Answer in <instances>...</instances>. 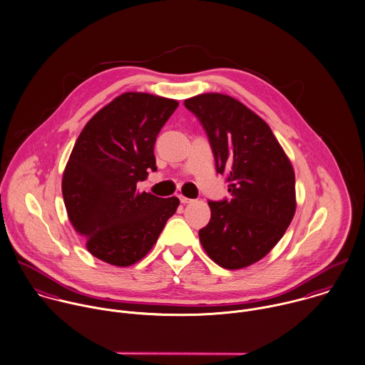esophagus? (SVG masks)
Segmentation results:
<instances>
[{
	"label": "esophagus",
	"instance_id": "obj_1",
	"mask_svg": "<svg viewBox=\"0 0 365 365\" xmlns=\"http://www.w3.org/2000/svg\"><path fill=\"white\" fill-rule=\"evenodd\" d=\"M180 201H181V204H190V202H192V200H190V198H187V197H184V195H180Z\"/></svg>",
	"mask_w": 365,
	"mask_h": 365
}]
</instances>
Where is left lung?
<instances>
[{
	"instance_id": "left-lung-1",
	"label": "left lung",
	"mask_w": 365,
	"mask_h": 365,
	"mask_svg": "<svg viewBox=\"0 0 365 365\" xmlns=\"http://www.w3.org/2000/svg\"><path fill=\"white\" fill-rule=\"evenodd\" d=\"M184 106L204 125L231 192V200L208 202L211 220L200 241L221 267H247L274 247L294 217L293 165L269 124L235 98L202 93Z\"/></svg>"
}]
</instances>
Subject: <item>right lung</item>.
<instances>
[{
    "label": "right lung",
    "instance_id": "obj_1",
    "mask_svg": "<svg viewBox=\"0 0 365 365\" xmlns=\"http://www.w3.org/2000/svg\"><path fill=\"white\" fill-rule=\"evenodd\" d=\"M178 102L125 92L102 108L81 131L62 177L68 218L98 259L125 267L157 242L180 205L177 197L138 192L155 171L154 144Z\"/></svg>",
    "mask_w": 365,
    "mask_h": 365
}]
</instances>
